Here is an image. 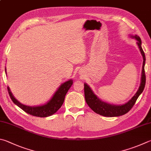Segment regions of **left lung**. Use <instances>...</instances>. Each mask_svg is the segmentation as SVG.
I'll list each match as a JSON object with an SVG mask.
<instances>
[{"label": "left lung", "instance_id": "left-lung-1", "mask_svg": "<svg viewBox=\"0 0 151 151\" xmlns=\"http://www.w3.org/2000/svg\"><path fill=\"white\" fill-rule=\"evenodd\" d=\"M133 38L137 40L138 47L139 50L141 51V53L143 58V63H142V75H141V82L140 86H139L137 92L133 96L132 98L128 101L127 103L122 105H113L106 102H102L96 96L92 90L90 88V86L86 83H84V96L86 100V104L91 108L93 111L98 114H100L101 116L106 117H117L123 116L130 110L133 108L134 104H135L137 100L139 98L144 90L146 83V76H145V55L143 50L141 47V38L137 35H135V36H131Z\"/></svg>", "mask_w": 151, "mask_h": 151}]
</instances>
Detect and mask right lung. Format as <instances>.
I'll return each mask as SVG.
<instances>
[{"instance_id": "obj_1", "label": "right lung", "mask_w": 151, "mask_h": 151, "mask_svg": "<svg viewBox=\"0 0 151 151\" xmlns=\"http://www.w3.org/2000/svg\"><path fill=\"white\" fill-rule=\"evenodd\" d=\"M5 70H6V68H5ZM73 83V82L71 79L63 83L47 103L38 106H29L20 103L14 97L9 86L7 87V88L11 100L19 108H20L22 110L29 115H32V116L45 117L52 116L55 113H56L58 111V109L61 108L64 102L65 95H66L70 86H72Z\"/></svg>"}]
</instances>
